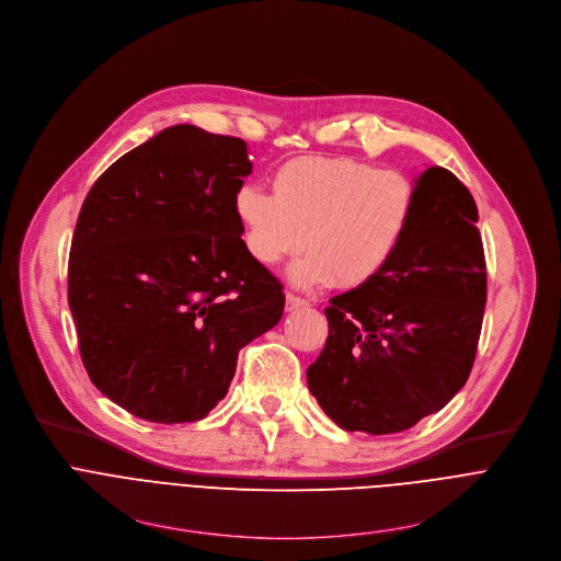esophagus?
Masks as SVG:
<instances>
[{
    "instance_id": "34e87169",
    "label": "esophagus",
    "mask_w": 561,
    "mask_h": 561,
    "mask_svg": "<svg viewBox=\"0 0 561 561\" xmlns=\"http://www.w3.org/2000/svg\"><path fill=\"white\" fill-rule=\"evenodd\" d=\"M285 305H287V309L291 312V309H298V307H307L309 305V300H305V298H300V296H294V294H285Z\"/></svg>"
}]
</instances>
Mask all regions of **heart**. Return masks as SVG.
<instances>
[{
    "label": "heart",
    "mask_w": 561,
    "mask_h": 561,
    "mask_svg": "<svg viewBox=\"0 0 561 561\" xmlns=\"http://www.w3.org/2000/svg\"><path fill=\"white\" fill-rule=\"evenodd\" d=\"M247 252L274 267L305 244L291 267L300 287H360L377 278L410 227L408 175L347 156H302L274 173V194L244 184L233 201Z\"/></svg>",
    "instance_id": "heart-1"
}]
</instances>
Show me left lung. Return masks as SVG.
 I'll return each mask as SVG.
<instances>
[{"instance_id": "obj_1", "label": "left lung", "mask_w": 561, "mask_h": 561, "mask_svg": "<svg viewBox=\"0 0 561 561\" xmlns=\"http://www.w3.org/2000/svg\"><path fill=\"white\" fill-rule=\"evenodd\" d=\"M477 220L463 182L444 167H427L388 267L330 300V334L307 367V386L343 430H408L468 381L485 307Z\"/></svg>"}]
</instances>
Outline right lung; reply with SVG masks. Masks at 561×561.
I'll return each mask as SVG.
<instances>
[{
    "label": "right lung",
    "instance_id": "right-lung-1",
    "mask_svg": "<svg viewBox=\"0 0 561 561\" xmlns=\"http://www.w3.org/2000/svg\"><path fill=\"white\" fill-rule=\"evenodd\" d=\"M240 138L175 124L91 186L69 256V307L93 386L153 423L227 394L240 347L272 330L283 285L247 252L233 201Z\"/></svg>",
    "mask_w": 561,
    "mask_h": 561
}]
</instances>
